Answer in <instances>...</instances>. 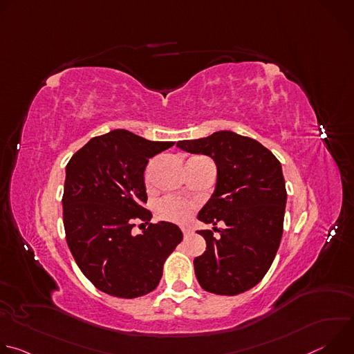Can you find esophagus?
I'll list each match as a JSON object with an SVG mask.
<instances>
[{
  "mask_svg": "<svg viewBox=\"0 0 354 354\" xmlns=\"http://www.w3.org/2000/svg\"><path fill=\"white\" fill-rule=\"evenodd\" d=\"M182 232H183V235H185V236H187V235H190V234H192V230H190V228H187V227H182Z\"/></svg>",
  "mask_w": 354,
  "mask_h": 354,
  "instance_id": "obj_1",
  "label": "esophagus"
}]
</instances>
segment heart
<instances>
[{"label": "heart", "instance_id": "1", "mask_svg": "<svg viewBox=\"0 0 354 354\" xmlns=\"http://www.w3.org/2000/svg\"><path fill=\"white\" fill-rule=\"evenodd\" d=\"M196 210V205L193 201L178 198V197H164L157 203V216L158 218L169 223L183 224L186 223L193 212Z\"/></svg>", "mask_w": 354, "mask_h": 354}]
</instances>
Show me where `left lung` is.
I'll use <instances>...</instances> for the list:
<instances>
[{
	"instance_id": "1",
	"label": "left lung",
	"mask_w": 354,
	"mask_h": 354,
	"mask_svg": "<svg viewBox=\"0 0 354 354\" xmlns=\"http://www.w3.org/2000/svg\"><path fill=\"white\" fill-rule=\"evenodd\" d=\"M192 154H206L217 165V186L197 218L224 228L197 231L206 250L194 258L201 288L236 295L255 287L270 269L283 235L286 183L280 161L259 141L217 131L176 144Z\"/></svg>"
}]
</instances>
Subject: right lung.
Masks as SVG:
<instances>
[{"label":"right lung","mask_w":354,"mask_h":354,"mask_svg":"<svg viewBox=\"0 0 354 354\" xmlns=\"http://www.w3.org/2000/svg\"><path fill=\"white\" fill-rule=\"evenodd\" d=\"M174 144L113 130L91 138L68 161L63 193L66 239L80 270L97 290L136 298L160 284L164 262L182 232L172 223H149L151 212L142 207L144 171L149 158ZM136 221L147 227L133 236Z\"/></svg>","instance_id":"right-lung-1"}]
</instances>
